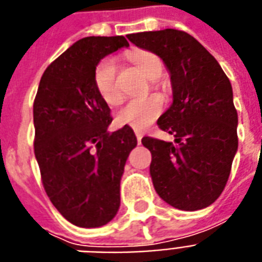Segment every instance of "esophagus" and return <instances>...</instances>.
<instances>
[{
	"label": "esophagus",
	"instance_id": "esophagus-1",
	"mask_svg": "<svg viewBox=\"0 0 262 262\" xmlns=\"http://www.w3.org/2000/svg\"><path fill=\"white\" fill-rule=\"evenodd\" d=\"M137 134V141H138V143H141V141H142V134L141 133H135Z\"/></svg>",
	"mask_w": 262,
	"mask_h": 262
}]
</instances>
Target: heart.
I'll use <instances>...</instances> for the list:
<instances>
[{"label":"heart","instance_id":"1","mask_svg":"<svg viewBox=\"0 0 262 262\" xmlns=\"http://www.w3.org/2000/svg\"><path fill=\"white\" fill-rule=\"evenodd\" d=\"M128 58L147 79L159 78L163 71V62L159 56L147 50H134L128 54ZM94 84L99 97L105 102L109 105L120 102L121 91L117 82V64L115 58L106 57L97 64L94 70ZM163 106V99L159 95L129 99L117 112V124L128 125L137 131H142L159 117Z\"/></svg>","mask_w":262,"mask_h":262}]
</instances>
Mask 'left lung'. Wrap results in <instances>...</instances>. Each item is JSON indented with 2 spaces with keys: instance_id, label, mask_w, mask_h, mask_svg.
I'll return each mask as SVG.
<instances>
[{
  "instance_id": "obj_1",
  "label": "left lung",
  "mask_w": 262,
  "mask_h": 262,
  "mask_svg": "<svg viewBox=\"0 0 262 262\" xmlns=\"http://www.w3.org/2000/svg\"><path fill=\"white\" fill-rule=\"evenodd\" d=\"M138 48L157 54L171 75L172 105L157 124L175 143L145 137L156 191L180 210H200L226 187L238 150V113L230 79L190 34L173 28L129 34Z\"/></svg>"
}]
</instances>
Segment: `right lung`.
<instances>
[{
    "mask_svg": "<svg viewBox=\"0 0 262 262\" xmlns=\"http://www.w3.org/2000/svg\"><path fill=\"white\" fill-rule=\"evenodd\" d=\"M128 46L121 35L79 39L46 68L34 101V151L45 191L83 228L116 216L125 161L137 146L128 125L109 133L111 109L94 84L97 64Z\"/></svg>",
    "mask_w": 262,
    "mask_h": 262,
    "instance_id": "1",
    "label": "right lung"
}]
</instances>
